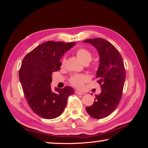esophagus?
<instances>
[{"mask_svg":"<svg viewBox=\"0 0 148 148\" xmlns=\"http://www.w3.org/2000/svg\"><path fill=\"white\" fill-rule=\"evenodd\" d=\"M75 92H76V94H77V95H84L83 92L78 91H75Z\"/></svg>","mask_w":148,"mask_h":148,"instance_id":"esophagus-1","label":"esophagus"}]
</instances>
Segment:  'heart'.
Segmentation results:
<instances>
[{
	"instance_id": "obj_1",
	"label": "heart",
	"mask_w": 148,
	"mask_h": 148,
	"mask_svg": "<svg viewBox=\"0 0 148 148\" xmlns=\"http://www.w3.org/2000/svg\"><path fill=\"white\" fill-rule=\"evenodd\" d=\"M76 56L80 61H82L84 64H88L92 59V54L88 49L84 47H81L76 50ZM65 58L62 59L61 62L62 65L65 63ZM89 80V77L85 74H76L72 76L70 79L71 84L77 88H82L83 87L84 83L87 82Z\"/></svg>"
}]
</instances>
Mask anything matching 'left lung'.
Returning a JSON list of instances; mask_svg holds the SVG:
<instances>
[{
	"label": "left lung",
	"instance_id": "obj_1",
	"mask_svg": "<svg viewBox=\"0 0 148 148\" xmlns=\"http://www.w3.org/2000/svg\"><path fill=\"white\" fill-rule=\"evenodd\" d=\"M84 42L91 44L99 53L96 76L101 87V92L95 95L93 104L86 107V112L93 118H104L116 110L121 98L125 79L123 61L118 50L106 40L97 38Z\"/></svg>",
	"mask_w": 148,
	"mask_h": 148
}]
</instances>
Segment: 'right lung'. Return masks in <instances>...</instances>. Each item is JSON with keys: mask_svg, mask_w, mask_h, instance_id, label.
Masks as SVG:
<instances>
[{"mask_svg": "<svg viewBox=\"0 0 148 148\" xmlns=\"http://www.w3.org/2000/svg\"><path fill=\"white\" fill-rule=\"evenodd\" d=\"M75 42L47 41L39 45L24 57L19 72L25 97L35 114L44 119L59 117L74 93L70 86L52 91V73L60 69V60Z\"/></svg>", "mask_w": 148, "mask_h": 148, "instance_id": "obj_1", "label": "right lung"}]
</instances>
